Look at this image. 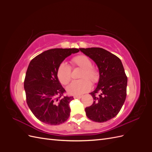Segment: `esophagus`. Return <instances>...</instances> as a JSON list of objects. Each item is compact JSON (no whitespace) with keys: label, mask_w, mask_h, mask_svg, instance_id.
I'll return each mask as SVG.
<instances>
[{"label":"esophagus","mask_w":152,"mask_h":152,"mask_svg":"<svg viewBox=\"0 0 152 152\" xmlns=\"http://www.w3.org/2000/svg\"><path fill=\"white\" fill-rule=\"evenodd\" d=\"M73 98H74V99H80L82 98V96H74Z\"/></svg>","instance_id":"esophagus-1"}]
</instances>
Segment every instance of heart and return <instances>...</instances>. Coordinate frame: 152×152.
Wrapping results in <instances>:
<instances>
[{"label": "heart", "mask_w": 152, "mask_h": 152, "mask_svg": "<svg viewBox=\"0 0 152 152\" xmlns=\"http://www.w3.org/2000/svg\"><path fill=\"white\" fill-rule=\"evenodd\" d=\"M73 66H77L82 69V72L79 80L73 81L67 87V91L72 95H81L89 91L91 87V82L97 83L99 79V74L97 69L93 66L89 58L85 55H79L73 58L71 60ZM72 69L66 63H61L57 70V76L59 82L63 85H67L71 80Z\"/></svg>", "instance_id": "obj_1"}]
</instances>
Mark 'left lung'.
<instances>
[{
	"label": "left lung",
	"mask_w": 152,
	"mask_h": 152,
	"mask_svg": "<svg viewBox=\"0 0 152 152\" xmlns=\"http://www.w3.org/2000/svg\"><path fill=\"white\" fill-rule=\"evenodd\" d=\"M79 49L96 63L99 72L98 86L90 93L94 102L86 108V115L96 122H107L118 113L126 98L127 77L122 61L103 48Z\"/></svg>",
	"instance_id": "8db88e82"
}]
</instances>
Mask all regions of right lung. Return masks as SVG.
I'll return each instance as SVG.
<instances>
[{
    "mask_svg": "<svg viewBox=\"0 0 152 152\" xmlns=\"http://www.w3.org/2000/svg\"><path fill=\"white\" fill-rule=\"evenodd\" d=\"M79 49H49L31 59L26 72L24 88L29 108L41 122L59 125L70 117L69 103L73 96H63L65 90L57 76L59 65Z\"/></svg>",
    "mask_w": 152,
    "mask_h": 152,
    "instance_id": "right-lung-1",
    "label": "right lung"
}]
</instances>
